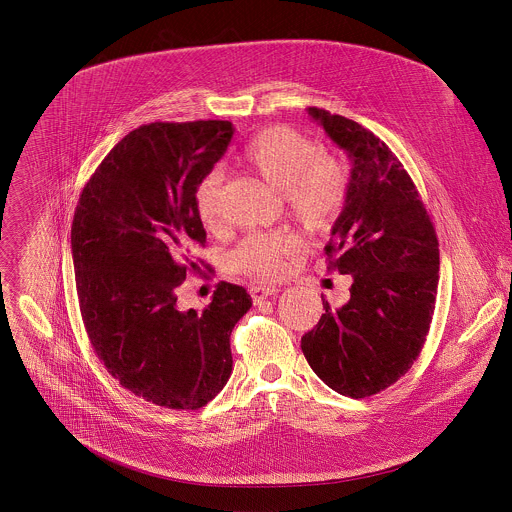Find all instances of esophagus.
<instances>
[{
  "instance_id": "obj_1",
  "label": "esophagus",
  "mask_w": 512,
  "mask_h": 512,
  "mask_svg": "<svg viewBox=\"0 0 512 512\" xmlns=\"http://www.w3.org/2000/svg\"><path fill=\"white\" fill-rule=\"evenodd\" d=\"M278 293H280V288L270 286V284H264V286H252V288H250V295H252L254 303H260V301H264L266 297H272V295H278Z\"/></svg>"
}]
</instances>
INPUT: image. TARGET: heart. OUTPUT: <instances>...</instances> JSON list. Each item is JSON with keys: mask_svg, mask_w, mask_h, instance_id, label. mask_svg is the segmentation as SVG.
I'll return each mask as SVG.
<instances>
[{"mask_svg": "<svg viewBox=\"0 0 512 512\" xmlns=\"http://www.w3.org/2000/svg\"><path fill=\"white\" fill-rule=\"evenodd\" d=\"M244 161L274 189L284 193L288 209L309 226L335 219L349 193V171L343 161L321 151L313 140L292 128L274 126L256 134L244 147ZM222 171H207L195 187V207L209 226L219 224ZM301 248L293 230L250 232L226 256L228 268L260 278H276L286 260Z\"/></svg>", "mask_w": 512, "mask_h": 512, "instance_id": "1", "label": "heart"}]
</instances>
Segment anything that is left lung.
Segmentation results:
<instances>
[{
	"label": "left lung",
	"instance_id": "1",
	"mask_svg": "<svg viewBox=\"0 0 512 512\" xmlns=\"http://www.w3.org/2000/svg\"><path fill=\"white\" fill-rule=\"evenodd\" d=\"M307 112L353 163L345 207L325 246L331 268L351 274L353 286L339 309L323 299L325 313L301 337V351L329 388L365 398L420 357L438 295V236L390 147L345 116Z\"/></svg>",
	"mask_w": 512,
	"mask_h": 512
}]
</instances>
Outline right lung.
<instances>
[{
	"label": "right lung",
	"instance_id": "right-lung-1",
	"mask_svg": "<svg viewBox=\"0 0 512 512\" xmlns=\"http://www.w3.org/2000/svg\"><path fill=\"white\" fill-rule=\"evenodd\" d=\"M232 134L226 120L140 126L102 159L74 211V278L90 345L126 390L171 410L203 408L224 388L230 333L252 307L228 282L203 311L177 307L207 244L193 193Z\"/></svg>",
	"mask_w": 512,
	"mask_h": 512
}]
</instances>
